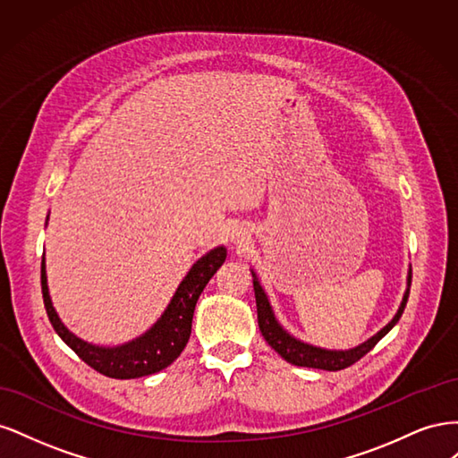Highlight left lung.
<instances>
[{
	"label": "left lung",
	"mask_w": 458,
	"mask_h": 458,
	"mask_svg": "<svg viewBox=\"0 0 458 458\" xmlns=\"http://www.w3.org/2000/svg\"><path fill=\"white\" fill-rule=\"evenodd\" d=\"M409 286H411V273H409ZM254 294H256V308H258V325L263 338L271 345V348L279 353L284 361L298 365V367H310V369H321V370H342L348 369L353 363H357L359 359L365 357L374 345H377L387 332L394 328V325L399 321V317L403 315V310L407 306V298H409V288L403 296V301H401V308L395 313V317L387 323L378 335H374L370 340L365 344L357 345L355 350L348 352H328L321 348H313V345L303 344L296 338H293L288 332L275 321V315L271 311V306L267 301L266 293H263L259 283L254 279Z\"/></svg>",
	"instance_id": "8db88e82"
}]
</instances>
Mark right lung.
<instances>
[{
	"label": "right lung",
	"instance_id": "add662e5",
	"mask_svg": "<svg viewBox=\"0 0 458 458\" xmlns=\"http://www.w3.org/2000/svg\"><path fill=\"white\" fill-rule=\"evenodd\" d=\"M225 258L227 250L224 246L200 258L191 267L182 284H179L175 296L172 298L168 310L160 317V321H157V325L145 332L141 338L123 344L120 348H99V345H91L76 338L72 332H68V328L61 323L59 315L53 310L47 290L46 261L41 258V294H44V306L55 332L91 369L105 374L108 378L118 380L148 377V374H155L172 365L179 353L185 350L199 296L202 294V290L206 288L208 281L212 279L214 273L224 266Z\"/></svg>",
	"mask_w": 458,
	"mask_h": 458
}]
</instances>
